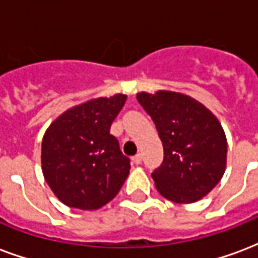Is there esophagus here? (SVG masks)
Returning a JSON list of instances; mask_svg holds the SVG:
<instances>
[{"instance_id": "1", "label": "esophagus", "mask_w": 258, "mask_h": 258, "mask_svg": "<svg viewBox=\"0 0 258 258\" xmlns=\"http://www.w3.org/2000/svg\"><path fill=\"white\" fill-rule=\"evenodd\" d=\"M133 163H134V164H141V163H142V156H141V155H135V156L133 157Z\"/></svg>"}]
</instances>
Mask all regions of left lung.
I'll list each match as a JSON object with an SVG mask.
<instances>
[{
	"instance_id": "1",
	"label": "left lung",
	"mask_w": 258,
	"mask_h": 258,
	"mask_svg": "<svg viewBox=\"0 0 258 258\" xmlns=\"http://www.w3.org/2000/svg\"><path fill=\"white\" fill-rule=\"evenodd\" d=\"M137 99L163 142L164 159L152 173L159 194L175 203L202 199L225 171L227 138L220 121L200 102L179 92H140Z\"/></svg>"
}]
</instances>
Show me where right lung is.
<instances>
[{
    "label": "right lung",
    "mask_w": 258,
    "mask_h": 258,
    "mask_svg": "<svg viewBox=\"0 0 258 258\" xmlns=\"http://www.w3.org/2000/svg\"><path fill=\"white\" fill-rule=\"evenodd\" d=\"M123 94L98 98L69 109L44 134V178L62 203L96 210L118 194L130 173L110 125L125 103Z\"/></svg>",
    "instance_id": "1"
}]
</instances>
